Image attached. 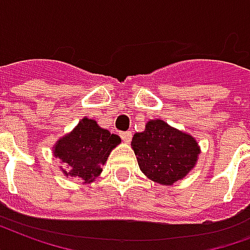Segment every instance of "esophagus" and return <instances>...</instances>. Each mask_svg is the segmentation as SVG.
Wrapping results in <instances>:
<instances>
[{"label": "esophagus", "mask_w": 250, "mask_h": 250, "mask_svg": "<svg viewBox=\"0 0 250 250\" xmlns=\"http://www.w3.org/2000/svg\"><path fill=\"white\" fill-rule=\"evenodd\" d=\"M120 135H121V138H123V141L125 143L130 142V139H131L130 131H123V133H120Z\"/></svg>", "instance_id": "obj_1"}]
</instances>
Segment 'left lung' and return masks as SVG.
Returning <instances> with one entry per match:
<instances>
[{"instance_id":"obj_1","label":"left lung","mask_w":250,"mask_h":250,"mask_svg":"<svg viewBox=\"0 0 250 250\" xmlns=\"http://www.w3.org/2000/svg\"><path fill=\"white\" fill-rule=\"evenodd\" d=\"M131 148L143 175L154 183L172 187L195 167L201 147L197 139L163 120H150L135 133Z\"/></svg>"}]
</instances>
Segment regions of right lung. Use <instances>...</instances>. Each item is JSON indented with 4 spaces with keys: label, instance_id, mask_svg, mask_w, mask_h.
Wrapping results in <instances>:
<instances>
[{
    "label": "right lung",
    "instance_id": "right-lung-1",
    "mask_svg": "<svg viewBox=\"0 0 250 250\" xmlns=\"http://www.w3.org/2000/svg\"><path fill=\"white\" fill-rule=\"evenodd\" d=\"M120 143L119 135L100 127L95 120L83 117L70 133L55 143L52 151L65 164L60 169L67 179L74 177L91 184L100 176L108 156Z\"/></svg>",
    "mask_w": 250,
    "mask_h": 250
}]
</instances>
